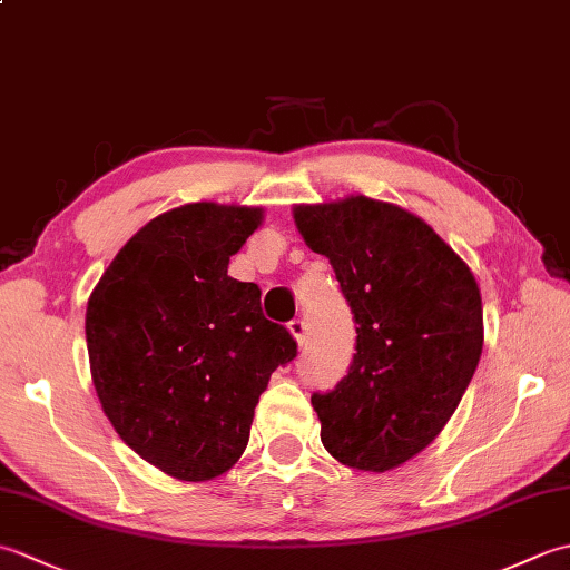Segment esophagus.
I'll return each instance as SVG.
<instances>
[{
  "label": "esophagus",
  "instance_id": "1",
  "mask_svg": "<svg viewBox=\"0 0 570 570\" xmlns=\"http://www.w3.org/2000/svg\"><path fill=\"white\" fill-rule=\"evenodd\" d=\"M288 333H292L296 337L298 345L306 343V335H308V328H306V321L304 318H294L292 323H288Z\"/></svg>",
  "mask_w": 570,
  "mask_h": 570
}]
</instances>
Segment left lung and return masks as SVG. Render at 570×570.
Instances as JSON below:
<instances>
[{"label": "left lung", "mask_w": 570, "mask_h": 570, "mask_svg": "<svg viewBox=\"0 0 570 570\" xmlns=\"http://www.w3.org/2000/svg\"><path fill=\"white\" fill-rule=\"evenodd\" d=\"M294 220L331 259L357 323L347 374L311 396L321 441L347 468L392 470L443 431L478 370V282L421 217L392 203L296 205Z\"/></svg>", "instance_id": "1"}]
</instances>
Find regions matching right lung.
I'll return each instance as SVG.
<instances>
[{"label":"right lung","mask_w":570,"mask_h":570,"mask_svg":"<svg viewBox=\"0 0 570 570\" xmlns=\"http://www.w3.org/2000/svg\"><path fill=\"white\" fill-rule=\"evenodd\" d=\"M262 208L190 203L144 225L88 301L95 392L131 451L200 482L245 453L259 394L296 357L257 284L227 276Z\"/></svg>","instance_id":"right-lung-1"}]
</instances>
